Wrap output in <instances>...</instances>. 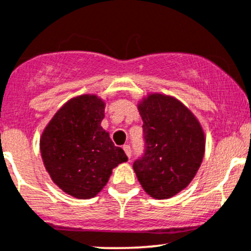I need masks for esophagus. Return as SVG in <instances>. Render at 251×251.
I'll use <instances>...</instances> for the list:
<instances>
[{"label": "esophagus", "instance_id": "obj_1", "mask_svg": "<svg viewBox=\"0 0 251 251\" xmlns=\"http://www.w3.org/2000/svg\"><path fill=\"white\" fill-rule=\"evenodd\" d=\"M123 149H124V151H125V154L127 155L128 159H130V157H131V147L126 144V146L123 147Z\"/></svg>", "mask_w": 251, "mask_h": 251}]
</instances>
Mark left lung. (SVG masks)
Here are the masks:
<instances>
[{
	"label": "left lung",
	"instance_id": "obj_1",
	"mask_svg": "<svg viewBox=\"0 0 251 251\" xmlns=\"http://www.w3.org/2000/svg\"><path fill=\"white\" fill-rule=\"evenodd\" d=\"M138 110L146 144L133 170L148 195L170 199L196 176L204 155V132L188 108L167 95H149Z\"/></svg>",
	"mask_w": 251,
	"mask_h": 251
}]
</instances>
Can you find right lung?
Masks as SVG:
<instances>
[{
  "label": "right lung",
  "mask_w": 251,
  "mask_h": 251,
  "mask_svg": "<svg viewBox=\"0 0 251 251\" xmlns=\"http://www.w3.org/2000/svg\"><path fill=\"white\" fill-rule=\"evenodd\" d=\"M104 102L81 95L57 110L41 137V154L50 178L62 191L79 200L96 196L112 170L127 161L102 128Z\"/></svg>",
  "instance_id": "1"
}]
</instances>
